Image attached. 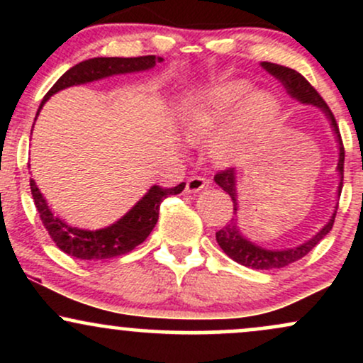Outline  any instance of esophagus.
Returning a JSON list of instances; mask_svg holds the SVG:
<instances>
[{"mask_svg":"<svg viewBox=\"0 0 363 363\" xmlns=\"http://www.w3.org/2000/svg\"><path fill=\"white\" fill-rule=\"evenodd\" d=\"M210 184V181H208L206 177H201V176H193L187 179L186 182V193H199L201 189H205V187Z\"/></svg>","mask_w":363,"mask_h":363,"instance_id":"34e87169","label":"esophagus"}]
</instances>
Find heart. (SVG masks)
<instances>
[{"label":"heart","instance_id":"b5f03b06","mask_svg":"<svg viewBox=\"0 0 363 363\" xmlns=\"http://www.w3.org/2000/svg\"><path fill=\"white\" fill-rule=\"evenodd\" d=\"M249 90L247 82H230L187 102L179 114L184 138L193 145L215 138L211 155L218 164L239 162L278 116V104L272 95L257 91L242 104L229 127L235 107Z\"/></svg>","mask_w":363,"mask_h":363}]
</instances>
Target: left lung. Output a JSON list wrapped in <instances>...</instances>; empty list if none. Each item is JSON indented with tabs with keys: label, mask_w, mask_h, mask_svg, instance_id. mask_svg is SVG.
Wrapping results in <instances>:
<instances>
[{
	"label": "left lung",
	"mask_w": 363,
	"mask_h": 363,
	"mask_svg": "<svg viewBox=\"0 0 363 363\" xmlns=\"http://www.w3.org/2000/svg\"><path fill=\"white\" fill-rule=\"evenodd\" d=\"M262 68L266 69L272 77L277 78L278 82L285 86L286 94L290 95L291 99H295L297 102L306 104V106H314L318 109L323 111V114L326 116L329 121V126H331L333 133H335L336 143H338V170L340 174V184H338V196L341 194V187H343V165H345V148L343 141H341V135L338 124H336L335 116H333L331 109L328 107V104L323 101V97L315 91L314 86L311 85L306 78L302 77L301 73L295 72V69L286 68V66L274 65V62H261ZM215 182L232 198V203H234V216L228 220V223L225 225L223 228H220L216 232V242H218L220 247L223 249V252L227 254L228 257H232L239 264L247 266V268L252 269H273V268H285V266L291 264V262L298 261L301 257L309 254L312 249L318 245L320 240L324 239L329 234V230L333 228V223H335L336 210H338V205H336L335 211H333L329 222L324 225L323 228L315 235H312L309 240L297 245V247H289V249H266L261 247V245L254 244L252 240H249L247 237L242 234L239 227V216H237V211H239V199H237V172L234 169H227L223 172H218L215 176Z\"/></svg>",
	"instance_id": "8db88e82"
}]
</instances>
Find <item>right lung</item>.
<instances>
[{"label":"right lung","mask_w":363,"mask_h":363,"mask_svg":"<svg viewBox=\"0 0 363 363\" xmlns=\"http://www.w3.org/2000/svg\"><path fill=\"white\" fill-rule=\"evenodd\" d=\"M164 61V57L157 56H140V57H91L82 61L69 68L62 77L52 85V89L45 94L39 111L49 99L57 91L68 89V86L83 85V83L97 82L102 78L114 77V74L140 73L152 69L157 62ZM37 111V116H39ZM184 182L170 189H164L160 186H152L147 194L136 203L126 215L121 216L118 222L109 227L99 228V230H83V228L72 227L56 216L48 206L43 193L37 187L34 179H30V191L34 198L35 208L39 211L45 230L49 232L51 239L56 242L62 252L85 261H101L109 257L121 256L140 245L153 230L158 220L160 203L172 194H179L184 189Z\"/></svg>","instance_id":"1"}]
</instances>
